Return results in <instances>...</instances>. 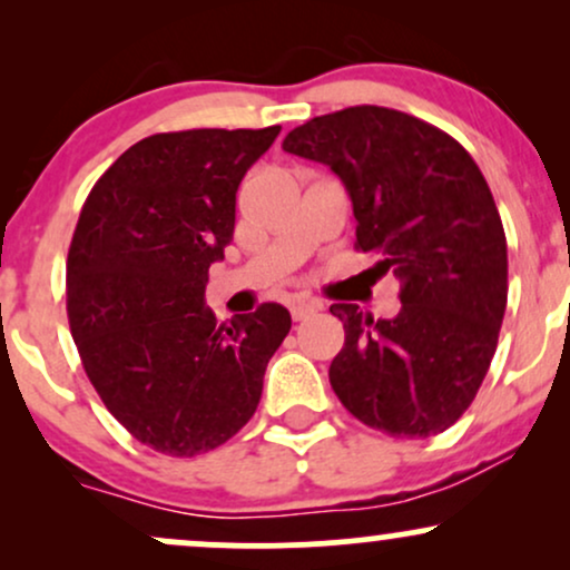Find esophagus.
Listing matches in <instances>:
<instances>
[{"label":"esophagus","mask_w":570,"mask_h":570,"mask_svg":"<svg viewBox=\"0 0 570 570\" xmlns=\"http://www.w3.org/2000/svg\"><path fill=\"white\" fill-rule=\"evenodd\" d=\"M289 311L294 322H305V318H311L313 313H318V303H313V299H294Z\"/></svg>","instance_id":"1"}]
</instances>
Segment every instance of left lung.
Masks as SVG:
<instances>
[{
	"label": "left lung",
	"mask_w": 570,
	"mask_h": 570,
	"mask_svg": "<svg viewBox=\"0 0 570 570\" xmlns=\"http://www.w3.org/2000/svg\"><path fill=\"white\" fill-rule=\"evenodd\" d=\"M281 147L340 176L356 248L402 281L394 318L330 307L345 330L337 399L391 436L450 429L485 381L507 311V235L485 176L453 136L370 104L313 117Z\"/></svg>",
	"instance_id": "1"
}]
</instances>
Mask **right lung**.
I'll use <instances>...</instances> for the list:
<instances>
[{"label": "right lung", "instance_id": "1", "mask_svg": "<svg viewBox=\"0 0 570 570\" xmlns=\"http://www.w3.org/2000/svg\"><path fill=\"white\" fill-rule=\"evenodd\" d=\"M271 128H195L136 141L85 200L67 259L71 337L90 383L147 448L193 458L246 426L292 330L284 305L217 324L208 267L225 259L235 193Z\"/></svg>", "mask_w": 570, "mask_h": 570}]
</instances>
